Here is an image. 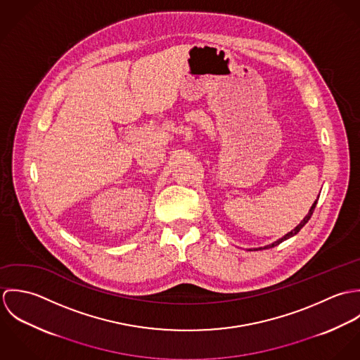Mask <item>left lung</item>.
Returning <instances> with one entry per match:
<instances>
[{
	"mask_svg": "<svg viewBox=\"0 0 360 360\" xmlns=\"http://www.w3.org/2000/svg\"><path fill=\"white\" fill-rule=\"evenodd\" d=\"M316 204H317V200H316V201H314V204H313V205H311V207H310V210H309L308 214H307V216H305V217H304V220H302V221H301V223H300V224H298V226H297V227H295V229H294V230H291V231H290V233H288V234H285V236H284V237H283V238H280V240H277V241H274V243H273V244H270V245H266V247H263V248H259V250H267V248H273V247H276V245H278V244H280V243H283V241H285V240H288V238H290V237H292V236H295V234H297V233H298V231H300V230H301V229H302V227H304V226H305V224H307V223H308L309 219H310V216H311V214H313V210H314V207H316Z\"/></svg>",
	"mask_w": 360,
	"mask_h": 360,
	"instance_id": "left-lung-1",
	"label": "left lung"
}]
</instances>
